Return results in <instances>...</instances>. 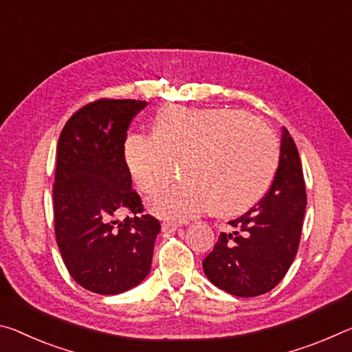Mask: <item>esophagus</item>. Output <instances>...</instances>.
Segmentation results:
<instances>
[{
	"label": "esophagus",
	"instance_id": "1",
	"mask_svg": "<svg viewBox=\"0 0 352 352\" xmlns=\"http://www.w3.org/2000/svg\"><path fill=\"white\" fill-rule=\"evenodd\" d=\"M176 229H177V224H175V223H170V221L162 223V230H164V232H175Z\"/></svg>",
	"mask_w": 352,
	"mask_h": 352
}]
</instances>
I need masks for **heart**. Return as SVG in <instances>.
Listing matches in <instances>:
<instances>
[{"mask_svg": "<svg viewBox=\"0 0 352 352\" xmlns=\"http://www.w3.org/2000/svg\"><path fill=\"white\" fill-rule=\"evenodd\" d=\"M155 135L135 132L124 160L142 192H154L188 162L186 186L160 190L148 199L153 214L187 221L214 207L220 214L245 209L262 197L278 166L274 135L250 115L228 109L168 107Z\"/></svg>", "mask_w": 352, "mask_h": 352, "instance_id": "b5f03b06", "label": "heart"}]
</instances>
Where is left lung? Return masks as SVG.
I'll use <instances>...</instances> for the list:
<instances>
[{
  "label": "left lung",
  "mask_w": 352,
  "mask_h": 352,
  "mask_svg": "<svg viewBox=\"0 0 352 352\" xmlns=\"http://www.w3.org/2000/svg\"><path fill=\"white\" fill-rule=\"evenodd\" d=\"M306 204L298 149L289 131L282 128L279 164L272 187L256 207L228 221L232 230L220 234L203 261L207 279L240 298L273 290L296 256Z\"/></svg>",
  "instance_id": "left-lung-1"
}]
</instances>
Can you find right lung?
I'll list each match as a JSON object with an SVG mask.
<instances>
[{"instance_id":"add662e5","label":"right lung","mask_w":352,"mask_h":352,"mask_svg":"<svg viewBox=\"0 0 352 352\" xmlns=\"http://www.w3.org/2000/svg\"><path fill=\"white\" fill-rule=\"evenodd\" d=\"M145 106L137 100L91 102L68 120L57 143V245L72 278L98 295L134 289L151 270L160 224L142 214L124 160L129 124ZM123 206L135 217L115 221Z\"/></svg>"}]
</instances>
